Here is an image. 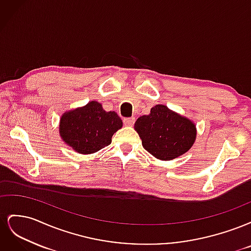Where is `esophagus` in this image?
Segmentation results:
<instances>
[{
  "label": "esophagus",
  "mask_w": 251,
  "mask_h": 251,
  "mask_svg": "<svg viewBox=\"0 0 251 251\" xmlns=\"http://www.w3.org/2000/svg\"><path fill=\"white\" fill-rule=\"evenodd\" d=\"M135 123V117H126L124 118V124L126 126H133Z\"/></svg>",
  "instance_id": "34e87169"
}]
</instances>
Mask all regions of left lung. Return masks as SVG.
<instances>
[{"label": "left lung", "mask_w": 251, "mask_h": 251, "mask_svg": "<svg viewBox=\"0 0 251 251\" xmlns=\"http://www.w3.org/2000/svg\"><path fill=\"white\" fill-rule=\"evenodd\" d=\"M142 146L160 160H172L183 155L196 139V126L191 120L157 104L150 115L139 117L135 124Z\"/></svg>", "instance_id": "8db88e82"}]
</instances>
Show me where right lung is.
I'll return each mask as SVG.
<instances>
[{"instance_id": "obj_1", "label": "right lung", "mask_w": 251, "mask_h": 251, "mask_svg": "<svg viewBox=\"0 0 251 251\" xmlns=\"http://www.w3.org/2000/svg\"><path fill=\"white\" fill-rule=\"evenodd\" d=\"M123 126L115 112H105L101 104L91 101L87 105L65 113L60 118L59 134L77 153L93 154L109 146L112 136Z\"/></svg>"}]
</instances>
